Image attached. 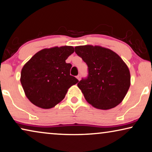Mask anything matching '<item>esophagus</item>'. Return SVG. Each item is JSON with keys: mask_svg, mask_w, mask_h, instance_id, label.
Listing matches in <instances>:
<instances>
[{"mask_svg": "<svg viewBox=\"0 0 152 152\" xmlns=\"http://www.w3.org/2000/svg\"><path fill=\"white\" fill-rule=\"evenodd\" d=\"M80 78H81V76H80V75H78V76H76V78H77V79H78V80H80Z\"/></svg>", "mask_w": 152, "mask_h": 152, "instance_id": "1", "label": "esophagus"}]
</instances>
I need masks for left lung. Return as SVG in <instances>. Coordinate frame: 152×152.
Masks as SVG:
<instances>
[{"instance_id":"obj_1","label":"left lung","mask_w":152,"mask_h":152,"mask_svg":"<svg viewBox=\"0 0 152 152\" xmlns=\"http://www.w3.org/2000/svg\"><path fill=\"white\" fill-rule=\"evenodd\" d=\"M76 54L88 66V76L78 83L85 100L107 110L123 101L130 87V72L119 56L110 49L90 45L77 46Z\"/></svg>"}]
</instances>
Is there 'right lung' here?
Masks as SVG:
<instances>
[{"label":"right lung","mask_w":152,"mask_h":152,"mask_svg":"<svg viewBox=\"0 0 152 152\" xmlns=\"http://www.w3.org/2000/svg\"><path fill=\"white\" fill-rule=\"evenodd\" d=\"M74 52L72 46L43 49L25 64L20 83L31 103L42 109L54 107L64 99L68 89L78 82L70 75L72 65L65 62Z\"/></svg>","instance_id":"right-lung-1"}]
</instances>
